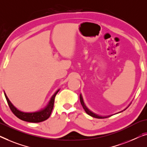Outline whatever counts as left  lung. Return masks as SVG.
I'll return each mask as SVG.
<instances>
[{
	"mask_svg": "<svg viewBox=\"0 0 147 147\" xmlns=\"http://www.w3.org/2000/svg\"><path fill=\"white\" fill-rule=\"evenodd\" d=\"M80 103H81V105H82V107H83V108H84V109L85 110V111H86V113L87 114H88L89 115H90V116H92V117H95V118H98V119H103V118H107V117H109V116H102V115H98V114H96V113H93L92 111H91L90 110V109L87 108V107L86 106V105L84 104V101H83V98H82V95L81 94H80ZM130 104H129V106H130ZM129 107V106H128ZM127 107V108H128ZM126 108V109H127ZM124 109V110H125ZM121 111H120V112H121Z\"/></svg>",
	"mask_w": 147,
	"mask_h": 147,
	"instance_id": "1",
	"label": "left lung"
}]
</instances>
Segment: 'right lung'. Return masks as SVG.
Returning <instances> with one entry per match:
<instances>
[{"mask_svg": "<svg viewBox=\"0 0 147 147\" xmlns=\"http://www.w3.org/2000/svg\"><path fill=\"white\" fill-rule=\"evenodd\" d=\"M59 90H57L53 95L51 96V99H50L49 102H48L45 108H42L40 110L34 111V112H24V111H20L14 105H13L11 102L8 99L7 96L4 93V96L6 99V101L8 102V106H9L11 111L12 113L18 117L19 119L23 121H28V122H32V123H39L45 121V120L47 119L49 117L50 115L52 112L53 108L54 106V102H55V98Z\"/></svg>", "mask_w": 147, "mask_h": 147, "instance_id": "1", "label": "right lung"}]
</instances>
